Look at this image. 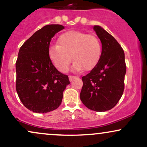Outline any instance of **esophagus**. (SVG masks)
Masks as SVG:
<instances>
[{"label":"esophagus","mask_w":147,"mask_h":147,"mask_svg":"<svg viewBox=\"0 0 147 147\" xmlns=\"http://www.w3.org/2000/svg\"><path fill=\"white\" fill-rule=\"evenodd\" d=\"M77 76H72V75H70L69 76V79H70V82H72V80H73L74 79H76L77 78Z\"/></svg>","instance_id":"34e87169"}]
</instances>
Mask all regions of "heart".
I'll list each match as a JSON object with an SVG mask.
<instances>
[{
    "instance_id": "heart-1",
    "label": "heart",
    "mask_w": 147,
    "mask_h": 147,
    "mask_svg": "<svg viewBox=\"0 0 147 147\" xmlns=\"http://www.w3.org/2000/svg\"><path fill=\"white\" fill-rule=\"evenodd\" d=\"M102 43L97 37L75 30L65 32L58 38V45L48 50L52 63L60 72H65L72 59L75 70L89 71L99 63L102 56ZM72 57H71V56Z\"/></svg>"
}]
</instances>
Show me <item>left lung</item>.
I'll return each instance as SVG.
<instances>
[{
	"mask_svg": "<svg viewBox=\"0 0 147 147\" xmlns=\"http://www.w3.org/2000/svg\"><path fill=\"white\" fill-rule=\"evenodd\" d=\"M93 29L102 42V56L95 68L82 77L80 99L88 109L104 112L122 96L126 67L124 50L115 38L100 26Z\"/></svg>",
	"mask_w": 147,
	"mask_h": 147,
	"instance_id": "1",
	"label": "left lung"
}]
</instances>
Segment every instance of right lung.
Here are the masks:
<instances>
[{
  "instance_id": "obj_1",
  "label": "right lung",
  "mask_w": 147,
  "mask_h": 147,
  "mask_svg": "<svg viewBox=\"0 0 147 147\" xmlns=\"http://www.w3.org/2000/svg\"><path fill=\"white\" fill-rule=\"evenodd\" d=\"M63 29L61 25H45L30 37L18 52L16 92L23 105L34 113L57 109L70 84L68 76L58 71L48 56L52 38Z\"/></svg>"
}]
</instances>
